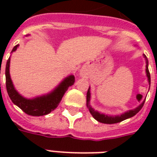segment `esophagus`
<instances>
[{
    "label": "esophagus",
    "mask_w": 157,
    "mask_h": 157,
    "mask_svg": "<svg viewBox=\"0 0 157 157\" xmlns=\"http://www.w3.org/2000/svg\"><path fill=\"white\" fill-rule=\"evenodd\" d=\"M80 75H81V76H85L86 72L84 70H81V71H80Z\"/></svg>",
    "instance_id": "obj_1"
}]
</instances>
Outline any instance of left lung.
Listing matches in <instances>:
<instances>
[{
	"label": "left lung",
	"instance_id": "8db88e82",
	"mask_svg": "<svg viewBox=\"0 0 157 157\" xmlns=\"http://www.w3.org/2000/svg\"><path fill=\"white\" fill-rule=\"evenodd\" d=\"M135 47H137V46H135ZM143 56H144V58L145 59V63H146V65H145V74H146V76H147V81H148L149 83V89H150V86H151V75H150V72H149L148 69V59H147V58H146V56L145 55H143ZM90 101H91V88L89 87L87 93H86V106L88 108L89 112H90V113L92 114V117L95 118L97 121L102 123V124H116V123H119V122L124 121V120L127 119V118H132L133 116H135L142 109V107H143L144 103H145V99H144V101L138 107H136L135 109L126 111V112L123 113L119 114V115L118 114V115H110V114H106V113H103L98 112V110H95L91 106Z\"/></svg>",
	"mask_w": 157,
	"mask_h": 157
}]
</instances>
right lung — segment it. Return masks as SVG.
<instances>
[{"label": "right lung", "mask_w": 157, "mask_h": 157, "mask_svg": "<svg viewBox=\"0 0 157 157\" xmlns=\"http://www.w3.org/2000/svg\"><path fill=\"white\" fill-rule=\"evenodd\" d=\"M18 46L19 44L16 45L12 48V53L15 52L18 48ZM10 62H11V57H9L6 65V91L12 102L29 115L44 116L54 111L59 106L63 96L67 91L69 86L73 85L75 82V76L73 75H70L63 79V81H61V82L55 89H53L51 92L44 95L37 96L32 98H27L21 95L16 90L15 86L13 85L10 75Z\"/></svg>", "instance_id": "right-lung-1"}]
</instances>
